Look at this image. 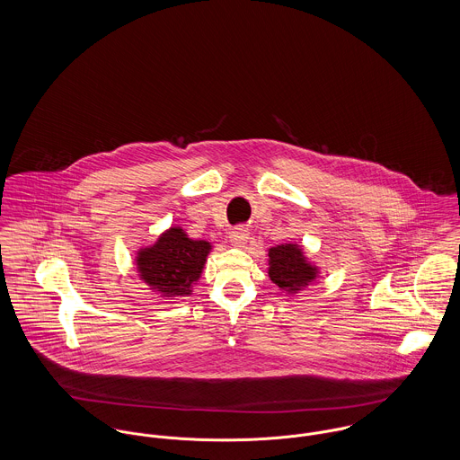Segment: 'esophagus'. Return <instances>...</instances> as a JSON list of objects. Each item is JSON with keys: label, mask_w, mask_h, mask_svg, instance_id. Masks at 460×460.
Wrapping results in <instances>:
<instances>
[{"label": "esophagus", "mask_w": 460, "mask_h": 460, "mask_svg": "<svg viewBox=\"0 0 460 460\" xmlns=\"http://www.w3.org/2000/svg\"><path fill=\"white\" fill-rule=\"evenodd\" d=\"M248 229L246 227H234L233 231H231V243L234 244V246H244L246 242H248Z\"/></svg>", "instance_id": "34e87169"}]
</instances>
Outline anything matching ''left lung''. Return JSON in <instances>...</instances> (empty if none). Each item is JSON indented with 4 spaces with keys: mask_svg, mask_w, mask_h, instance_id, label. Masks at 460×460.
<instances>
[{
    "mask_svg": "<svg viewBox=\"0 0 460 460\" xmlns=\"http://www.w3.org/2000/svg\"><path fill=\"white\" fill-rule=\"evenodd\" d=\"M318 270L307 262L298 244H278L270 248V278L288 294H296L316 279Z\"/></svg>",
    "mask_w": 460,
    "mask_h": 460,
    "instance_id": "obj_1",
    "label": "left lung"
}]
</instances>
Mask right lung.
<instances>
[{"label":"right lung","instance_id":"right-lung-1","mask_svg":"<svg viewBox=\"0 0 460 460\" xmlns=\"http://www.w3.org/2000/svg\"><path fill=\"white\" fill-rule=\"evenodd\" d=\"M212 244L190 240L184 229L170 227L158 242L142 248L137 255L140 278L162 297L190 296V287L199 279Z\"/></svg>","mask_w":460,"mask_h":460}]
</instances>
